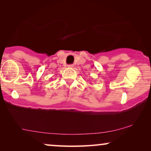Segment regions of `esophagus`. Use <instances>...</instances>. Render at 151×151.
Masks as SVG:
<instances>
[{
    "instance_id": "34e87169",
    "label": "esophagus",
    "mask_w": 151,
    "mask_h": 151,
    "mask_svg": "<svg viewBox=\"0 0 151 151\" xmlns=\"http://www.w3.org/2000/svg\"><path fill=\"white\" fill-rule=\"evenodd\" d=\"M68 67H69V68H72V67H73V65H68Z\"/></svg>"
}]
</instances>
